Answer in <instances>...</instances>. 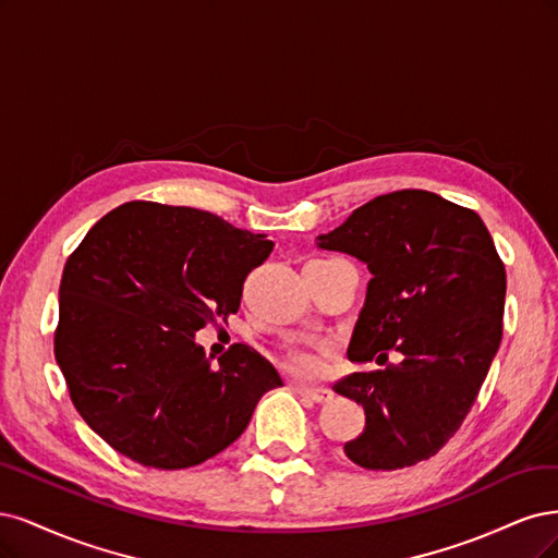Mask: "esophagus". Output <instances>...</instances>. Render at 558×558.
I'll list each match as a JSON object with an SVG mask.
<instances>
[{"label": "esophagus", "mask_w": 558, "mask_h": 558, "mask_svg": "<svg viewBox=\"0 0 558 558\" xmlns=\"http://www.w3.org/2000/svg\"><path fill=\"white\" fill-rule=\"evenodd\" d=\"M294 389H296L299 397H303V399H311V401H315V403H327V401L333 397V391H331V389H325V387H305V385H294Z\"/></svg>", "instance_id": "obj_1"}]
</instances>
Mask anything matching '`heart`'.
I'll list each match as a JSON object with an SVG mask.
<instances>
[{
  "label": "heart",
  "instance_id": "heart-1",
  "mask_svg": "<svg viewBox=\"0 0 558 558\" xmlns=\"http://www.w3.org/2000/svg\"><path fill=\"white\" fill-rule=\"evenodd\" d=\"M287 368H290L292 373H299V375H308L317 368V362H315V356L308 352H292L290 356H287Z\"/></svg>",
  "mask_w": 558,
  "mask_h": 558
}]
</instances>
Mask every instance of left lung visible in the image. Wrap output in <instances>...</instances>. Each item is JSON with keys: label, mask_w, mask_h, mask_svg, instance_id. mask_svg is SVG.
I'll return each mask as SVG.
<instances>
[{"label": "left lung", "mask_w": 558, "mask_h": 558, "mask_svg": "<svg viewBox=\"0 0 558 558\" xmlns=\"http://www.w3.org/2000/svg\"><path fill=\"white\" fill-rule=\"evenodd\" d=\"M373 274L348 356L380 362L333 391L362 403L366 426L350 461L399 471L430 459L469 415L502 338L506 266L471 208L426 190L375 196L317 239ZM404 354L389 365L386 354Z\"/></svg>", "instance_id": "1"}]
</instances>
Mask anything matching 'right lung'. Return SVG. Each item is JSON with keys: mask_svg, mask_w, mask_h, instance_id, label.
I'll return each instance as SVG.
<instances>
[{"mask_svg": "<svg viewBox=\"0 0 558 558\" xmlns=\"http://www.w3.org/2000/svg\"><path fill=\"white\" fill-rule=\"evenodd\" d=\"M208 210L128 202L85 233L60 282L56 359L71 403L116 452L181 471L236 440L278 371L243 343L210 366L194 333L236 315L271 255Z\"/></svg>", "mask_w": 558, "mask_h": 558, "instance_id": "1", "label": "right lung"}]
</instances>
